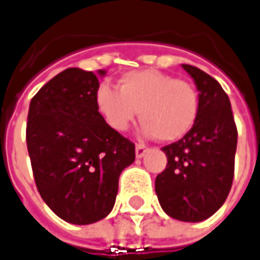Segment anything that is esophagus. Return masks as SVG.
Segmentation results:
<instances>
[{"label": "esophagus", "instance_id": "34e87169", "mask_svg": "<svg viewBox=\"0 0 260 260\" xmlns=\"http://www.w3.org/2000/svg\"><path fill=\"white\" fill-rule=\"evenodd\" d=\"M148 151V146L144 144H138L137 148H135V153H137V158L138 159H141V158H144L145 153Z\"/></svg>", "mask_w": 260, "mask_h": 260}]
</instances>
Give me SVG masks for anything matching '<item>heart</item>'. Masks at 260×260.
<instances>
[{"label":"heart","instance_id":"obj_1","mask_svg":"<svg viewBox=\"0 0 260 260\" xmlns=\"http://www.w3.org/2000/svg\"><path fill=\"white\" fill-rule=\"evenodd\" d=\"M119 91L101 84L95 107L112 129L123 132L141 114V132L165 142L182 138L193 126L199 112V95L186 81L155 70L126 72L119 78Z\"/></svg>","mask_w":260,"mask_h":260}]
</instances>
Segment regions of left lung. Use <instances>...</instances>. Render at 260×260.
Instances as JSON below:
<instances>
[{
	"label": "left lung",
	"instance_id": "8db88e82",
	"mask_svg": "<svg viewBox=\"0 0 260 260\" xmlns=\"http://www.w3.org/2000/svg\"><path fill=\"white\" fill-rule=\"evenodd\" d=\"M199 92L193 126L167 145V168L155 179L160 208L182 222H202L226 201L234 181L238 131L231 101L218 81L197 67L182 63Z\"/></svg>",
	"mask_w": 260,
	"mask_h": 260
}]
</instances>
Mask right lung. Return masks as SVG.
Here are the masks:
<instances>
[{"instance_id":"1","label":"right lung","mask_w":260,"mask_h":260,"mask_svg":"<svg viewBox=\"0 0 260 260\" xmlns=\"http://www.w3.org/2000/svg\"><path fill=\"white\" fill-rule=\"evenodd\" d=\"M107 71L68 68L31 100L26 146L44 202L74 225L108 216L122 171L135 160V145L112 129L95 107Z\"/></svg>"}]
</instances>
